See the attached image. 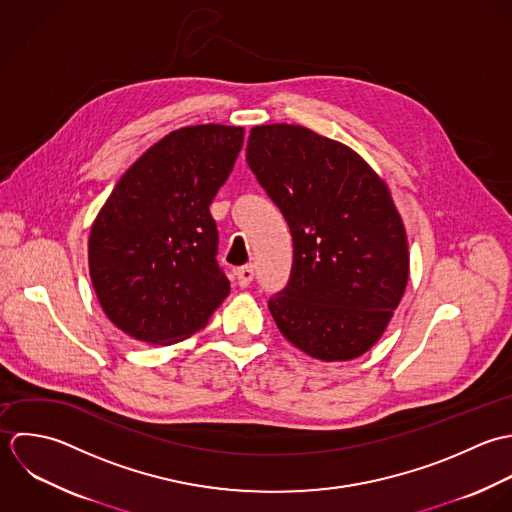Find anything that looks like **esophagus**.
<instances>
[{
	"label": "esophagus",
	"instance_id": "esophagus-1",
	"mask_svg": "<svg viewBox=\"0 0 512 512\" xmlns=\"http://www.w3.org/2000/svg\"><path fill=\"white\" fill-rule=\"evenodd\" d=\"M235 275H237L239 287H249L251 281H253V275H255V267H253L251 263H249V265H243V267H239V269L235 271Z\"/></svg>",
	"mask_w": 512,
	"mask_h": 512
}]
</instances>
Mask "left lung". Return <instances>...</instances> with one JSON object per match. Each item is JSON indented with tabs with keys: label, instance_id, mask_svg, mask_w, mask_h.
Instances as JSON below:
<instances>
[{
	"label": "left lung",
	"instance_id": "1",
	"mask_svg": "<svg viewBox=\"0 0 512 512\" xmlns=\"http://www.w3.org/2000/svg\"><path fill=\"white\" fill-rule=\"evenodd\" d=\"M247 164L293 235L289 283L269 299L279 330L324 362L362 356L408 285L406 227L386 182L352 148L285 122L251 128Z\"/></svg>",
	"mask_w": 512,
	"mask_h": 512
}]
</instances>
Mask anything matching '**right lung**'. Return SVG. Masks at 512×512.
Masks as SVG:
<instances>
[{
	"mask_svg": "<svg viewBox=\"0 0 512 512\" xmlns=\"http://www.w3.org/2000/svg\"><path fill=\"white\" fill-rule=\"evenodd\" d=\"M241 126L170 132L118 180L89 237V271L110 322L170 346L202 330L229 295L209 213L243 146Z\"/></svg>",
	"mask_w": 512,
	"mask_h": 512,
	"instance_id": "right-lung-1",
	"label": "right lung"
}]
</instances>
